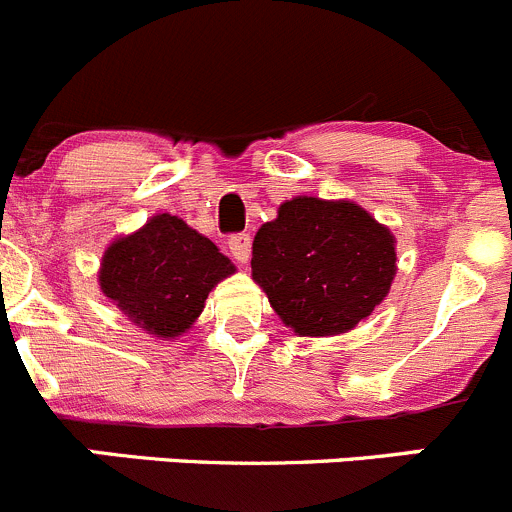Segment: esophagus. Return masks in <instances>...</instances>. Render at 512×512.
Masks as SVG:
<instances>
[{
	"mask_svg": "<svg viewBox=\"0 0 512 512\" xmlns=\"http://www.w3.org/2000/svg\"><path fill=\"white\" fill-rule=\"evenodd\" d=\"M228 248H231V256L238 264H246L248 256H251V236L248 233H233L228 238Z\"/></svg>",
	"mask_w": 512,
	"mask_h": 512,
	"instance_id": "obj_1",
	"label": "esophagus"
}]
</instances>
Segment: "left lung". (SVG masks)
Wrapping results in <instances>:
<instances>
[{"label":"left lung","mask_w":512,"mask_h":512,"mask_svg":"<svg viewBox=\"0 0 512 512\" xmlns=\"http://www.w3.org/2000/svg\"><path fill=\"white\" fill-rule=\"evenodd\" d=\"M253 281L301 337L344 334L382 304L394 236L352 201L296 196L253 238Z\"/></svg>","instance_id":"obj_1"}]
</instances>
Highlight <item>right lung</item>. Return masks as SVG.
<instances>
[{
    "instance_id": "add662e5",
    "label": "right lung",
    "mask_w": 512,
    "mask_h": 512,
    "mask_svg": "<svg viewBox=\"0 0 512 512\" xmlns=\"http://www.w3.org/2000/svg\"><path fill=\"white\" fill-rule=\"evenodd\" d=\"M233 271L216 243L178 216L160 213L107 246L100 289L140 329L173 339L191 329L208 291Z\"/></svg>"
}]
</instances>
